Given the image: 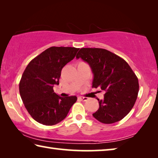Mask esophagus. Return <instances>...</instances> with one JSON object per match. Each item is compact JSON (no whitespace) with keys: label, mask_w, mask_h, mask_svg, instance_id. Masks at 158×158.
<instances>
[{"label":"esophagus","mask_w":158,"mask_h":158,"mask_svg":"<svg viewBox=\"0 0 158 158\" xmlns=\"http://www.w3.org/2000/svg\"><path fill=\"white\" fill-rule=\"evenodd\" d=\"M79 99H80V100H82V101H86L89 100V98H86V97H79Z\"/></svg>","instance_id":"34e87169"}]
</instances>
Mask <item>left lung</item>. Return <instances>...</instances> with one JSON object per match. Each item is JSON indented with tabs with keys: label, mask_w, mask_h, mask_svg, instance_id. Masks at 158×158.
I'll list each match as a JSON object with an SVG mask.
<instances>
[{
	"label": "left lung",
	"mask_w": 158,
	"mask_h": 158,
	"mask_svg": "<svg viewBox=\"0 0 158 158\" xmlns=\"http://www.w3.org/2000/svg\"><path fill=\"white\" fill-rule=\"evenodd\" d=\"M89 64L94 74L93 88L105 92L99 100L98 110L93 117L102 123L121 121L135 105L139 92L138 78L124 59L100 48H81L77 54Z\"/></svg>",
	"instance_id": "8db88e82"
}]
</instances>
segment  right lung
Listing matches in <instances>:
<instances>
[{
    "mask_svg": "<svg viewBox=\"0 0 158 158\" xmlns=\"http://www.w3.org/2000/svg\"><path fill=\"white\" fill-rule=\"evenodd\" d=\"M79 48L52 47L34 58L19 82V93L26 109L40 123L53 125L67 116L76 96L62 98L53 91L59 84L61 70L75 57Z\"/></svg>",
    "mask_w": 158,
    "mask_h": 158,
    "instance_id": "1",
    "label": "right lung"
}]
</instances>
